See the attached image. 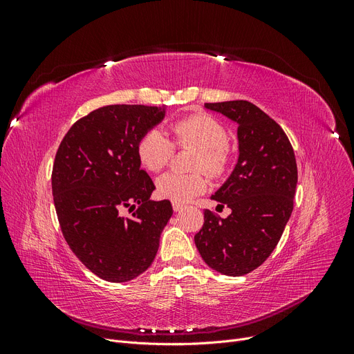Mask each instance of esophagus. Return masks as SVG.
Returning <instances> with one entry per match:
<instances>
[{
    "mask_svg": "<svg viewBox=\"0 0 354 354\" xmlns=\"http://www.w3.org/2000/svg\"><path fill=\"white\" fill-rule=\"evenodd\" d=\"M185 208L183 203H178V202H173V209L177 212V211H181Z\"/></svg>",
    "mask_w": 354,
    "mask_h": 354,
    "instance_id": "esophagus-1",
    "label": "esophagus"
}]
</instances>
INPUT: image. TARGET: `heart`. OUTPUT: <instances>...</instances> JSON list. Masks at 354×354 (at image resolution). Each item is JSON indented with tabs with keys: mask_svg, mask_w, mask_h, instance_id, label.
Masks as SVG:
<instances>
[{
	"mask_svg": "<svg viewBox=\"0 0 354 354\" xmlns=\"http://www.w3.org/2000/svg\"><path fill=\"white\" fill-rule=\"evenodd\" d=\"M176 146L196 147L194 169H205L211 176H220L229 162L227 130L216 118L205 113H196L171 124ZM137 158L143 168L158 173L168 162L174 152V146L164 131L152 128L146 131L136 146ZM208 186L205 174H180L169 171L156 180V192L160 198L173 202H187L202 194Z\"/></svg>",
	"mask_w": 354,
	"mask_h": 354,
	"instance_id": "b5f03b06",
	"label": "heart"
}]
</instances>
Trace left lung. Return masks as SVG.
I'll list each match as a JSON object with an SVG mask.
<instances>
[{
  "mask_svg": "<svg viewBox=\"0 0 354 354\" xmlns=\"http://www.w3.org/2000/svg\"><path fill=\"white\" fill-rule=\"evenodd\" d=\"M238 125L239 156L232 174L211 196L232 212L208 209L195 234L196 248L212 270L242 276L260 267L276 248L294 208L297 162L279 124L246 100L205 103Z\"/></svg>",
  "mask_w": 354,
  "mask_h": 354,
  "instance_id": "left-lung-1",
  "label": "left lung"
}]
</instances>
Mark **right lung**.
Segmentation results:
<instances>
[{"mask_svg": "<svg viewBox=\"0 0 354 354\" xmlns=\"http://www.w3.org/2000/svg\"><path fill=\"white\" fill-rule=\"evenodd\" d=\"M167 106L111 104L90 112L63 137L53 165L57 218L72 252L108 282H127L152 264L173 216L169 201H152V178L136 146L165 118ZM122 207H136L131 218Z\"/></svg>", "mask_w": 354, "mask_h": 354, "instance_id": "add662e5", "label": "right lung"}]
</instances>
